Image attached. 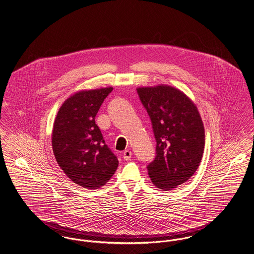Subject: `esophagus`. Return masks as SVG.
Returning <instances> with one entry per match:
<instances>
[{
    "label": "esophagus",
    "instance_id": "obj_1",
    "mask_svg": "<svg viewBox=\"0 0 254 254\" xmlns=\"http://www.w3.org/2000/svg\"><path fill=\"white\" fill-rule=\"evenodd\" d=\"M132 152L131 151H129V150H125L124 153H123V158H124V160H126V161H128V160H130L131 159Z\"/></svg>",
    "mask_w": 254,
    "mask_h": 254
}]
</instances>
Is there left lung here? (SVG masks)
Returning <instances> with one entry per match:
<instances>
[{"label":"left lung","instance_id":"8db88e82","mask_svg":"<svg viewBox=\"0 0 254 254\" xmlns=\"http://www.w3.org/2000/svg\"><path fill=\"white\" fill-rule=\"evenodd\" d=\"M152 123L156 156L147 165L153 184L164 191L186 183L198 168L205 132L196 106L183 91L167 85L138 88Z\"/></svg>","mask_w":254,"mask_h":254}]
</instances>
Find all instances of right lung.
Instances as JSON below:
<instances>
[{
	"instance_id": "1",
	"label": "right lung",
	"mask_w": 254,
	"mask_h": 254,
	"mask_svg": "<svg viewBox=\"0 0 254 254\" xmlns=\"http://www.w3.org/2000/svg\"><path fill=\"white\" fill-rule=\"evenodd\" d=\"M112 90L75 92L62 104L53 127L52 146L59 165L71 182L91 190L104 186L118 167L94 120Z\"/></svg>"
}]
</instances>
